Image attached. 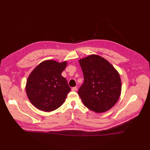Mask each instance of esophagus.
Listing matches in <instances>:
<instances>
[{
    "mask_svg": "<svg viewBox=\"0 0 150 150\" xmlns=\"http://www.w3.org/2000/svg\"><path fill=\"white\" fill-rule=\"evenodd\" d=\"M77 90V88L76 87H74L72 88V91H76Z\"/></svg>",
    "mask_w": 150,
    "mask_h": 150,
    "instance_id": "34e87169",
    "label": "esophagus"
}]
</instances>
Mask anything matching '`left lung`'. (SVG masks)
<instances>
[{"label":"left lung","instance_id":"left-lung-1","mask_svg":"<svg viewBox=\"0 0 150 150\" xmlns=\"http://www.w3.org/2000/svg\"><path fill=\"white\" fill-rule=\"evenodd\" d=\"M84 83L78 90L83 104L97 113L106 112L119 100L122 83L119 72L106 59L97 54L79 60Z\"/></svg>","mask_w":150,"mask_h":150}]
</instances>
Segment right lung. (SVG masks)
<instances>
[{"label": "right lung", "instance_id": "right-lung-1", "mask_svg": "<svg viewBox=\"0 0 150 150\" xmlns=\"http://www.w3.org/2000/svg\"><path fill=\"white\" fill-rule=\"evenodd\" d=\"M66 66V61L46 60L30 74L26 83V93L30 101L37 109L50 112L64 103L70 91L66 79L61 75Z\"/></svg>", "mask_w": 150, "mask_h": 150}]
</instances>
